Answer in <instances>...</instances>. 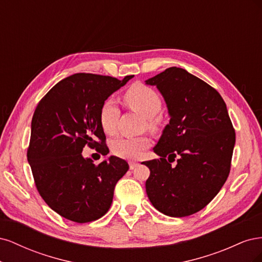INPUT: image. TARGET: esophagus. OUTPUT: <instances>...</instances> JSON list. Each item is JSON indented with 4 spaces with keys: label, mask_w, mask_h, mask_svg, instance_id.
Returning a JSON list of instances; mask_svg holds the SVG:
<instances>
[{
    "label": "esophagus",
    "mask_w": 262,
    "mask_h": 262,
    "mask_svg": "<svg viewBox=\"0 0 262 262\" xmlns=\"http://www.w3.org/2000/svg\"><path fill=\"white\" fill-rule=\"evenodd\" d=\"M138 165H139V164H138L137 162H130V163H129V167H130V169L132 170V169L136 168Z\"/></svg>",
    "instance_id": "esophagus-1"
}]
</instances>
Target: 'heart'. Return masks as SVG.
I'll list each match as a JSON object with an SVG mask.
<instances>
[{
    "instance_id": "obj_1",
    "label": "heart",
    "mask_w": 262,
    "mask_h": 262,
    "mask_svg": "<svg viewBox=\"0 0 262 262\" xmlns=\"http://www.w3.org/2000/svg\"><path fill=\"white\" fill-rule=\"evenodd\" d=\"M123 102L129 109L145 117V125L150 131H157L161 125L160 114L163 101L160 95L150 87L136 83L123 94ZM120 109L113 99H107L99 109V122L107 134H114L117 129ZM150 144L146 136L136 138H118L113 141L112 152L121 158L132 160L139 157Z\"/></svg>"
}]
</instances>
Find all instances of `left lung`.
Here are the masks:
<instances>
[{"instance_id":"1","label":"left lung","mask_w":262,"mask_h":262,"mask_svg":"<svg viewBox=\"0 0 262 262\" xmlns=\"http://www.w3.org/2000/svg\"><path fill=\"white\" fill-rule=\"evenodd\" d=\"M145 83L161 92L170 116L153 148L160 158L142 163L150 171L147 196L165 215H191L212 201L231 170L235 130L226 104L215 89L180 68Z\"/></svg>"}]
</instances>
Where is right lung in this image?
Listing matches in <instances>:
<instances>
[{
    "instance_id": "obj_1",
    "label": "right lung",
    "mask_w": 262,
    "mask_h": 262,
    "mask_svg": "<svg viewBox=\"0 0 262 262\" xmlns=\"http://www.w3.org/2000/svg\"><path fill=\"white\" fill-rule=\"evenodd\" d=\"M113 76L76 73L55 84L39 101L31 120L27 160L45 202L76 223L104 216L118 180L128 171L124 160L110 156L94 164L82 155L85 145L109 153L99 122L100 106L125 85Z\"/></svg>"
}]
</instances>
